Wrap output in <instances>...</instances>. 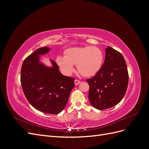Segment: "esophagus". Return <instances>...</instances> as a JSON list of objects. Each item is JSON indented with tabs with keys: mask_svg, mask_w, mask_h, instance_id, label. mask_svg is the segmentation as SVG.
Instances as JSON below:
<instances>
[{
	"mask_svg": "<svg viewBox=\"0 0 149 149\" xmlns=\"http://www.w3.org/2000/svg\"><path fill=\"white\" fill-rule=\"evenodd\" d=\"M80 83H81V81H79V80H78V79H75V80H74V84H75L76 85L79 84Z\"/></svg>",
	"mask_w": 149,
	"mask_h": 149,
	"instance_id": "esophagus-1",
	"label": "esophagus"
}]
</instances>
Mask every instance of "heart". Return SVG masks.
I'll return each instance as SVG.
<instances>
[{
    "mask_svg": "<svg viewBox=\"0 0 149 149\" xmlns=\"http://www.w3.org/2000/svg\"><path fill=\"white\" fill-rule=\"evenodd\" d=\"M64 53L65 56H58L56 62L66 76L73 73V65H76L78 72L84 77L95 75L102 65L103 53L96 47L70 48L66 49Z\"/></svg>",
    "mask_w": 149,
    "mask_h": 149,
    "instance_id": "b5f03b06",
    "label": "heart"
}]
</instances>
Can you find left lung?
<instances>
[{"label":"left lung","instance_id":"left-lung-1","mask_svg":"<svg viewBox=\"0 0 149 149\" xmlns=\"http://www.w3.org/2000/svg\"><path fill=\"white\" fill-rule=\"evenodd\" d=\"M129 74L122 54L108 46L105 60L96 74L86 81L89 84V100L99 110L115 106L127 91Z\"/></svg>","mask_w":149,"mask_h":149}]
</instances>
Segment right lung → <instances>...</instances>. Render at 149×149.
<instances>
[{"instance_id": "obj_1", "label": "right lung", "mask_w": 149, "mask_h": 149, "mask_svg": "<svg viewBox=\"0 0 149 149\" xmlns=\"http://www.w3.org/2000/svg\"><path fill=\"white\" fill-rule=\"evenodd\" d=\"M50 49L38 48L26 57L21 68L20 82L26 100L36 109L51 114L63 110L74 87V79L63 75L59 66L51 60L53 66L40 62V55Z\"/></svg>"}]
</instances>
